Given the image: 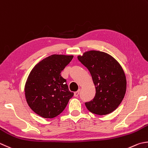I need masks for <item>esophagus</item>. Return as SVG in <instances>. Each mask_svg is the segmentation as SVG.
Listing matches in <instances>:
<instances>
[{"instance_id":"34e87169","label":"esophagus","mask_w":148,"mask_h":148,"mask_svg":"<svg viewBox=\"0 0 148 148\" xmlns=\"http://www.w3.org/2000/svg\"><path fill=\"white\" fill-rule=\"evenodd\" d=\"M80 90L79 89V90H78L77 91L75 92V93H74V96H75V97H78V96H79V93H80Z\"/></svg>"}]
</instances>
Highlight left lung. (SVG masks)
Wrapping results in <instances>:
<instances>
[{"instance_id": "left-lung-1", "label": "left lung", "mask_w": 148, "mask_h": 148, "mask_svg": "<svg viewBox=\"0 0 148 148\" xmlns=\"http://www.w3.org/2000/svg\"><path fill=\"white\" fill-rule=\"evenodd\" d=\"M78 59L90 71L95 86L93 100L85 102L90 112L104 115L115 111L126 91V75L115 58L104 52L89 51Z\"/></svg>"}]
</instances>
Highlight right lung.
Masks as SVG:
<instances>
[{"mask_svg":"<svg viewBox=\"0 0 148 148\" xmlns=\"http://www.w3.org/2000/svg\"><path fill=\"white\" fill-rule=\"evenodd\" d=\"M73 55H52L38 62L30 72L25 96L30 108L43 118L52 119L62 112L73 93L60 75Z\"/></svg>","mask_w":148,"mask_h":148,"instance_id":"add662e5","label":"right lung"}]
</instances>
